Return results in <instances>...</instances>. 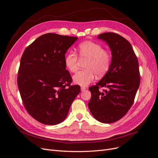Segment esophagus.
<instances>
[{"mask_svg": "<svg viewBox=\"0 0 158 158\" xmlns=\"http://www.w3.org/2000/svg\"><path fill=\"white\" fill-rule=\"evenodd\" d=\"M85 89H86V88H85V87H81V91H85Z\"/></svg>", "mask_w": 158, "mask_h": 158, "instance_id": "obj_1", "label": "esophagus"}]
</instances>
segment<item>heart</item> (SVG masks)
Listing matches in <instances>:
<instances>
[{
  "label": "heart",
  "mask_w": 158,
  "mask_h": 158,
  "mask_svg": "<svg viewBox=\"0 0 158 158\" xmlns=\"http://www.w3.org/2000/svg\"><path fill=\"white\" fill-rule=\"evenodd\" d=\"M77 54L80 60H86L84 64L85 70L79 71L73 77L74 84L85 87L91 83L96 74L98 76L104 75L109 69L112 56L110 53L103 49L101 44L93 41H85L79 44ZM78 57L73 51L67 52L64 58V64L69 72L77 70Z\"/></svg>",
  "instance_id": "b5f03b06"
}]
</instances>
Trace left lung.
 Masks as SVG:
<instances>
[{
  "mask_svg": "<svg viewBox=\"0 0 158 158\" xmlns=\"http://www.w3.org/2000/svg\"><path fill=\"white\" fill-rule=\"evenodd\" d=\"M109 45L112 62L106 75L89 88L91 98L88 106L94 118L102 123L121 119L132 106L140 84L138 58L129 42L114 32L98 35ZM100 87L106 89L100 92Z\"/></svg>",
  "mask_w": 158,
  "mask_h": 158,
  "instance_id": "left-lung-1",
  "label": "left lung"
}]
</instances>
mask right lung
<instances>
[{"mask_svg":"<svg viewBox=\"0 0 158 158\" xmlns=\"http://www.w3.org/2000/svg\"><path fill=\"white\" fill-rule=\"evenodd\" d=\"M77 37L48 33L39 37L25 49L18 71L17 84L24 107L37 121L56 125L66 118L79 85L64 64L65 54Z\"/></svg>","mask_w":158,"mask_h":158,"instance_id":"right-lung-1","label":"right lung"}]
</instances>
